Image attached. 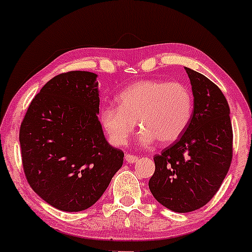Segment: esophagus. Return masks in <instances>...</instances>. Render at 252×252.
<instances>
[{
	"mask_svg": "<svg viewBox=\"0 0 252 252\" xmlns=\"http://www.w3.org/2000/svg\"><path fill=\"white\" fill-rule=\"evenodd\" d=\"M137 160H138L137 156L131 155V154H126V161L128 163H135V162H137Z\"/></svg>",
	"mask_w": 252,
	"mask_h": 252,
	"instance_id": "esophagus-1",
	"label": "esophagus"
}]
</instances>
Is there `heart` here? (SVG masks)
I'll use <instances>...</instances> for the list:
<instances>
[{
  "instance_id": "obj_1",
  "label": "heart",
  "mask_w": 252,
  "mask_h": 252,
  "mask_svg": "<svg viewBox=\"0 0 252 252\" xmlns=\"http://www.w3.org/2000/svg\"><path fill=\"white\" fill-rule=\"evenodd\" d=\"M116 106L100 110L99 120L110 142L122 147L134 132L136 122L143 146L156 140L168 144L186 131L192 120L194 99L192 91L182 83L140 80L118 94Z\"/></svg>"
}]
</instances>
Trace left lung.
Segmentation results:
<instances>
[{
    "label": "left lung",
    "mask_w": 252,
    "mask_h": 252,
    "mask_svg": "<svg viewBox=\"0 0 252 252\" xmlns=\"http://www.w3.org/2000/svg\"><path fill=\"white\" fill-rule=\"evenodd\" d=\"M194 110L186 131L155 155L149 180L154 198L173 212L187 213L206 205L218 192L232 160L230 108L220 89L207 77L185 67Z\"/></svg>",
    "instance_id": "8db88e82"
}]
</instances>
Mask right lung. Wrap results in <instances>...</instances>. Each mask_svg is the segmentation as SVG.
<instances>
[{
    "mask_svg": "<svg viewBox=\"0 0 252 252\" xmlns=\"http://www.w3.org/2000/svg\"><path fill=\"white\" fill-rule=\"evenodd\" d=\"M97 74L72 71L52 78L32 100L20 128L28 184L65 212L91 207L123 164L110 146L99 114Z\"/></svg>",
    "mask_w": 252,
    "mask_h": 252,
    "instance_id": "right-lung-1",
    "label": "right lung"
}]
</instances>
